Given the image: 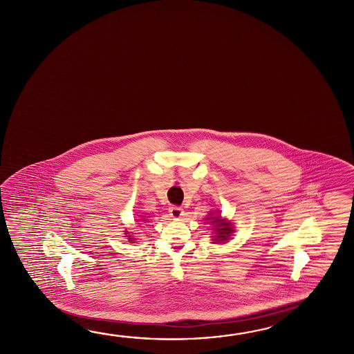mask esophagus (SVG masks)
I'll use <instances>...</instances> for the list:
<instances>
[{"instance_id":"obj_1","label":"esophagus","mask_w":354,"mask_h":354,"mask_svg":"<svg viewBox=\"0 0 354 354\" xmlns=\"http://www.w3.org/2000/svg\"><path fill=\"white\" fill-rule=\"evenodd\" d=\"M169 214L173 217V218H180L183 214H184V211L179 206H171L170 209H169Z\"/></svg>"}]
</instances>
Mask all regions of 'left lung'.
I'll return each mask as SVG.
<instances>
[{
	"instance_id": "8db88e82",
	"label": "left lung",
	"mask_w": 354,
	"mask_h": 354,
	"mask_svg": "<svg viewBox=\"0 0 354 354\" xmlns=\"http://www.w3.org/2000/svg\"><path fill=\"white\" fill-rule=\"evenodd\" d=\"M209 220H214L211 223H214V231H216V241L217 242H223L227 241L228 237L231 236V233L233 232L232 228H231V223H227L223 221L220 220V216L218 217H209Z\"/></svg>"
}]
</instances>
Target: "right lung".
Wrapping results in <instances>:
<instances>
[{
  "label": "right lung",
  "mask_w": 354,
  "mask_h": 354,
  "mask_svg": "<svg viewBox=\"0 0 354 354\" xmlns=\"http://www.w3.org/2000/svg\"><path fill=\"white\" fill-rule=\"evenodd\" d=\"M128 237H129V238H128V239H129V241H132V238H131V236H128Z\"/></svg>",
  "instance_id": "obj_1"
}]
</instances>
